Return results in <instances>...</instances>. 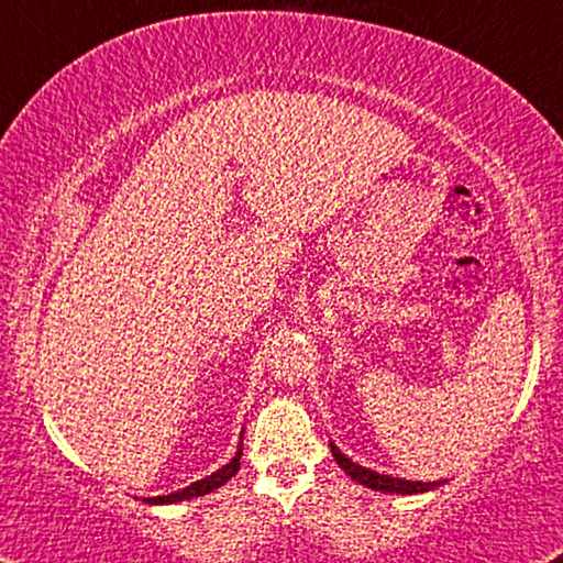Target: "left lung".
I'll use <instances>...</instances> for the list:
<instances>
[{
	"label": "left lung",
	"mask_w": 563,
	"mask_h": 563,
	"mask_svg": "<svg viewBox=\"0 0 563 563\" xmlns=\"http://www.w3.org/2000/svg\"><path fill=\"white\" fill-rule=\"evenodd\" d=\"M331 452H333L335 463H339V467L351 477V481L362 483V485H366V488L379 490V493H397V496H417V493H427V490L440 488V485L444 483V481L422 483V481H405V477L382 475V473H376V470H368L364 465L354 463V460L343 455V452L335 448L333 442H331Z\"/></svg>",
	"instance_id": "8db88e82"
}]
</instances>
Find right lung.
<instances>
[{
    "label": "right lung",
    "mask_w": 563,
    "mask_h": 563,
    "mask_svg": "<svg viewBox=\"0 0 563 563\" xmlns=\"http://www.w3.org/2000/svg\"><path fill=\"white\" fill-rule=\"evenodd\" d=\"M240 457H242V434H240V448L234 452V457L230 460L228 465H222L220 470H214L212 475L201 477V481L187 485V488L181 490H174L169 496H154V498H144V503L148 506H172V503H181V500H191V498H199V496H207V493H212L224 485L228 481H232L234 473L240 470Z\"/></svg>",
    "instance_id": "add662e5"
}]
</instances>
